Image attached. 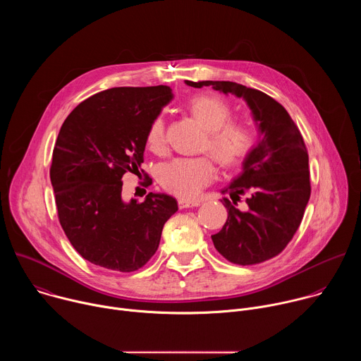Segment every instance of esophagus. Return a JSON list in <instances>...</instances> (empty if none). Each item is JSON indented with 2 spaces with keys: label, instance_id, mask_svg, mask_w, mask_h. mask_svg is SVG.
<instances>
[{
  "label": "esophagus",
  "instance_id": "34e87169",
  "mask_svg": "<svg viewBox=\"0 0 361 361\" xmlns=\"http://www.w3.org/2000/svg\"><path fill=\"white\" fill-rule=\"evenodd\" d=\"M200 201H191V200H180L178 201V207L180 209H192V207H198Z\"/></svg>",
  "mask_w": 361,
  "mask_h": 361
}]
</instances>
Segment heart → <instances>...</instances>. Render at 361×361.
<instances>
[{"mask_svg": "<svg viewBox=\"0 0 361 361\" xmlns=\"http://www.w3.org/2000/svg\"><path fill=\"white\" fill-rule=\"evenodd\" d=\"M190 111L207 130L204 147L226 167L238 164L252 147L254 134L244 123L230 121L228 102L217 95H197L190 101ZM147 144L154 152L166 149V128L161 118H156L147 134ZM157 178L161 187L174 195L194 198L216 178V166L209 156L194 159H174L160 166Z\"/></svg>", "mask_w": 361, "mask_h": 361, "instance_id": "1", "label": "heart"}]
</instances>
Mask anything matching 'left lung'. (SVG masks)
I'll list each match as a JSON object with an SVG mask.
<instances>
[{
	"label": "left lung",
	"instance_id": "8db88e82",
	"mask_svg": "<svg viewBox=\"0 0 361 361\" xmlns=\"http://www.w3.org/2000/svg\"><path fill=\"white\" fill-rule=\"evenodd\" d=\"M194 88L212 87L243 98L259 128V142L245 156L241 173L221 190L228 213L223 228L212 235L214 247L234 264L251 266L280 254L295 234L310 200L308 154L287 110L270 95L231 81H185Z\"/></svg>",
	"mask_w": 361,
	"mask_h": 361
}]
</instances>
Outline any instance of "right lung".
Returning <instances> with one entry per match:
<instances>
[{
  "mask_svg": "<svg viewBox=\"0 0 361 361\" xmlns=\"http://www.w3.org/2000/svg\"><path fill=\"white\" fill-rule=\"evenodd\" d=\"M171 99L167 85L110 88L78 104L59 133L49 178L60 224L95 266L141 269L178 210L167 194L149 192L142 202L121 195L123 176L140 173L148 128Z\"/></svg>",
  "mask_w": 361,
  "mask_h": 361,
  "instance_id": "add662e5",
  "label": "right lung"
}]
</instances>
